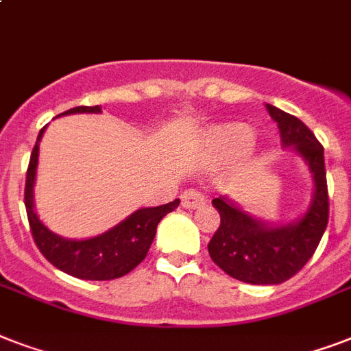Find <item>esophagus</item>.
<instances>
[{
  "label": "esophagus",
  "mask_w": 351,
  "mask_h": 351,
  "mask_svg": "<svg viewBox=\"0 0 351 351\" xmlns=\"http://www.w3.org/2000/svg\"><path fill=\"white\" fill-rule=\"evenodd\" d=\"M208 202L206 193L198 191V189H186L182 193V206L186 209H197Z\"/></svg>",
  "instance_id": "34e87169"
}]
</instances>
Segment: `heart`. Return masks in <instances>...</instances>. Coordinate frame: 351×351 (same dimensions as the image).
Here are the masks:
<instances>
[{
  "instance_id": "b5f03b06",
  "label": "heart",
  "mask_w": 351,
  "mask_h": 351,
  "mask_svg": "<svg viewBox=\"0 0 351 351\" xmlns=\"http://www.w3.org/2000/svg\"><path fill=\"white\" fill-rule=\"evenodd\" d=\"M217 140H219L224 147L231 151H244L250 149L255 136L250 127L245 125H228L217 132Z\"/></svg>"
}]
</instances>
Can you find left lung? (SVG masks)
<instances>
[{
    "instance_id": "1",
    "label": "left lung",
    "mask_w": 351,
    "mask_h": 351,
    "mask_svg": "<svg viewBox=\"0 0 351 351\" xmlns=\"http://www.w3.org/2000/svg\"><path fill=\"white\" fill-rule=\"evenodd\" d=\"M266 111L277 121L284 145H293L310 165L315 195L302 219L280 228L256 222L226 197L215 198L220 226L209 240V256L230 277L247 284H280L299 273L315 253L330 217L324 147L297 117L273 106Z\"/></svg>"
}]
</instances>
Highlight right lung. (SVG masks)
Returning <instances> with one entry per match:
<instances>
[{
  "label": "right lung",
  "instance_id": "obj_1",
  "mask_svg": "<svg viewBox=\"0 0 351 351\" xmlns=\"http://www.w3.org/2000/svg\"><path fill=\"white\" fill-rule=\"evenodd\" d=\"M100 106H80L62 112V114H76V112H100ZM41 129L36 140V145L30 154L27 180H25V208L29 217L30 233L38 250L52 266L62 269L67 275L84 278V280H112L132 271L145 258L149 247L153 244L156 226L165 215L178 208L180 200L158 206V208H143L125 219L123 222L106 231L100 237L87 240H67L58 237L41 224L32 206V186H34L36 165H38V151H40Z\"/></svg>",
  "mask_w": 351,
  "mask_h": 351
}]
</instances>
